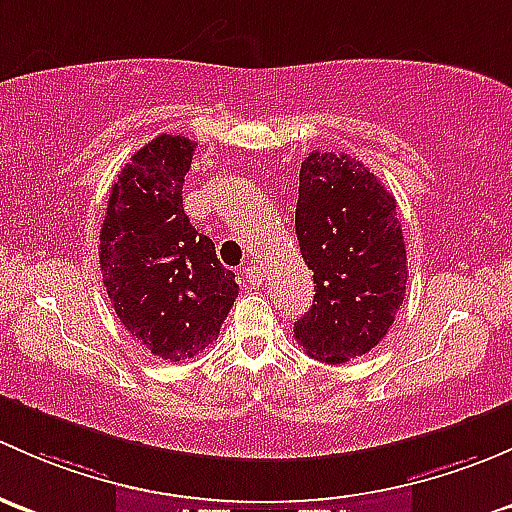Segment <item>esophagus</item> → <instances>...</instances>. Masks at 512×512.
<instances>
[{"label": "esophagus", "mask_w": 512, "mask_h": 512, "mask_svg": "<svg viewBox=\"0 0 512 512\" xmlns=\"http://www.w3.org/2000/svg\"><path fill=\"white\" fill-rule=\"evenodd\" d=\"M241 273H244L246 278H249L251 283H258L263 278V271H261V266H258L256 261H246V263H241Z\"/></svg>", "instance_id": "esophagus-1"}]
</instances>
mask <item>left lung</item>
I'll use <instances>...</instances> for the list:
<instances>
[{
	"mask_svg": "<svg viewBox=\"0 0 512 512\" xmlns=\"http://www.w3.org/2000/svg\"><path fill=\"white\" fill-rule=\"evenodd\" d=\"M295 234L315 283L295 340L328 365L362 357L392 328L407 293L397 199L357 157L310 152L300 165Z\"/></svg>",
	"mask_w": 512,
	"mask_h": 512,
	"instance_id": "8db88e82",
	"label": "left lung"
}]
</instances>
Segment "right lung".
<instances>
[{
  "label": "right lung",
  "mask_w": 512,
  "mask_h": 512,
  "mask_svg": "<svg viewBox=\"0 0 512 512\" xmlns=\"http://www.w3.org/2000/svg\"><path fill=\"white\" fill-rule=\"evenodd\" d=\"M194 147L167 133L140 147L110 189L100 229V271L120 323L167 362L212 345L239 295L212 239L184 214Z\"/></svg>",
  "instance_id": "1"
}]
</instances>
